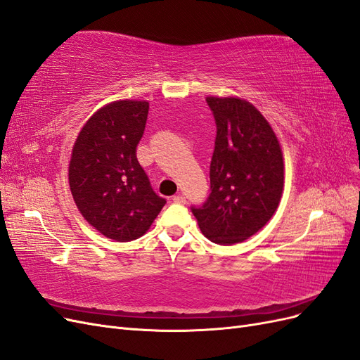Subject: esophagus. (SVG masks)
I'll list each match as a JSON object with an SVG mask.
<instances>
[{
  "instance_id": "obj_1",
  "label": "esophagus",
  "mask_w": 360,
  "mask_h": 360,
  "mask_svg": "<svg viewBox=\"0 0 360 360\" xmlns=\"http://www.w3.org/2000/svg\"><path fill=\"white\" fill-rule=\"evenodd\" d=\"M172 201H174V202H177V204H184V202H186V197H184V195H181V193H179V195H174V197H172Z\"/></svg>"
}]
</instances>
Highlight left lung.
Masks as SVG:
<instances>
[{"label": "left lung", "instance_id": "left-lung-1", "mask_svg": "<svg viewBox=\"0 0 360 360\" xmlns=\"http://www.w3.org/2000/svg\"><path fill=\"white\" fill-rule=\"evenodd\" d=\"M205 102L216 123L210 193L191 210L209 240L233 245L274 216L284 188V160L275 132L255 106L236 97Z\"/></svg>", "mask_w": 360, "mask_h": 360}]
</instances>
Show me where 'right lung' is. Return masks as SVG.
Returning <instances> with one entry per match:
<instances>
[{"label":"right lung","mask_w":360,"mask_h":360,"mask_svg":"<svg viewBox=\"0 0 360 360\" xmlns=\"http://www.w3.org/2000/svg\"><path fill=\"white\" fill-rule=\"evenodd\" d=\"M147 115V102L106 105L85 123L72 151L73 200L89 224L117 242L143 236L167 202L136 159Z\"/></svg>","instance_id":"add662e5"}]
</instances>
